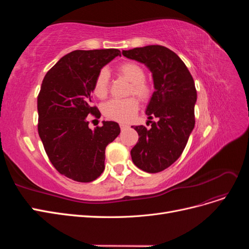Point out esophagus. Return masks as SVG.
Instances as JSON below:
<instances>
[{"instance_id":"1","label":"esophagus","mask_w":249,"mask_h":249,"mask_svg":"<svg viewBox=\"0 0 249 249\" xmlns=\"http://www.w3.org/2000/svg\"><path fill=\"white\" fill-rule=\"evenodd\" d=\"M126 127H129V125L124 124H120V129H122V130H125Z\"/></svg>"}]
</instances>
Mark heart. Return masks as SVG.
<instances>
[{"instance_id":"b5f03b06","label":"heart","mask_w":249,"mask_h":249,"mask_svg":"<svg viewBox=\"0 0 249 249\" xmlns=\"http://www.w3.org/2000/svg\"><path fill=\"white\" fill-rule=\"evenodd\" d=\"M117 72L131 83L130 94L137 95L140 100L145 101L150 96V88L144 82L145 73L142 67L133 62H124L118 65ZM109 92V73L106 70H102L97 74L94 84L93 93L99 99H105ZM138 102L130 97L125 100H111L105 104L104 114L108 118L119 123H127L132 120L137 113Z\"/></svg>"}]
</instances>
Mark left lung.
Wrapping results in <instances>:
<instances>
[{
    "instance_id": "1",
    "label": "left lung",
    "mask_w": 249,
    "mask_h": 249,
    "mask_svg": "<svg viewBox=\"0 0 249 249\" xmlns=\"http://www.w3.org/2000/svg\"><path fill=\"white\" fill-rule=\"evenodd\" d=\"M123 55L147 67L155 88L145 109L152 125L132 126L139 135L131 150L132 161L145 172H160L178 159L194 129V81L180 58L165 47L135 48ZM153 117L157 122H150Z\"/></svg>"
}]
</instances>
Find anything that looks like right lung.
<instances>
[{
    "instance_id": "add662e5",
    "label": "right lung",
    "mask_w": 249,
    "mask_h": 249,
    "mask_svg": "<svg viewBox=\"0 0 249 249\" xmlns=\"http://www.w3.org/2000/svg\"><path fill=\"white\" fill-rule=\"evenodd\" d=\"M120 55L117 49L77 50L63 56L44 77L37 99L38 134L50 161L61 175L89 183L105 169V149L120 133L115 122L93 130L87 116L101 115L91 105L97 74Z\"/></svg>"
}]
</instances>
